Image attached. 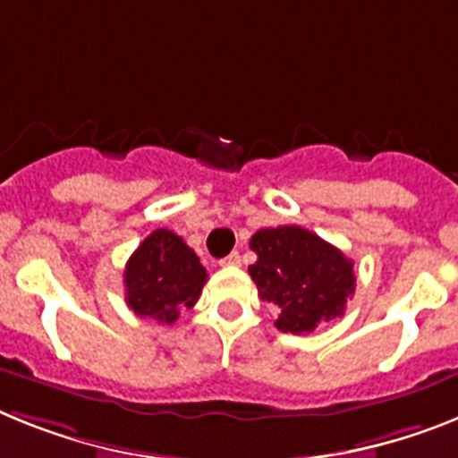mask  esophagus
I'll use <instances>...</instances> for the list:
<instances>
[{"mask_svg":"<svg viewBox=\"0 0 458 458\" xmlns=\"http://www.w3.org/2000/svg\"><path fill=\"white\" fill-rule=\"evenodd\" d=\"M242 263V256L237 251H233L230 253V256H225V259L221 260V265L223 267H237V265Z\"/></svg>","mask_w":458,"mask_h":458,"instance_id":"obj_1","label":"esophagus"}]
</instances>
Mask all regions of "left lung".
<instances>
[{
  "label": "left lung",
  "mask_w": 458,
  "mask_h": 458,
  "mask_svg": "<svg viewBox=\"0 0 458 458\" xmlns=\"http://www.w3.org/2000/svg\"><path fill=\"white\" fill-rule=\"evenodd\" d=\"M249 247L259 256L249 275L260 298L279 310L282 333L305 335L344 314L356 276L340 249L301 225L259 230Z\"/></svg>",
  "instance_id": "8db88e82"
}]
</instances>
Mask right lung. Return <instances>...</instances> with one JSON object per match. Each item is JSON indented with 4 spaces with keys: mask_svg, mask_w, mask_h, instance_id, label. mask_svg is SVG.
<instances>
[{
    "mask_svg": "<svg viewBox=\"0 0 458 458\" xmlns=\"http://www.w3.org/2000/svg\"><path fill=\"white\" fill-rule=\"evenodd\" d=\"M123 282L125 302L137 317L174 324L183 307L198 302L207 270L182 237L157 228L130 256Z\"/></svg>",
    "mask_w": 458,
    "mask_h": 458,
    "instance_id": "right-lung-1",
    "label": "right lung"
}]
</instances>
